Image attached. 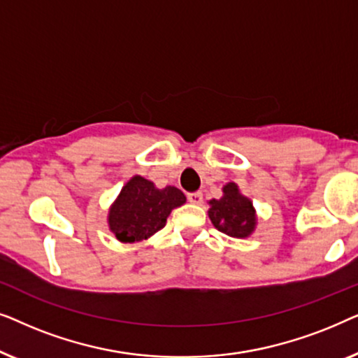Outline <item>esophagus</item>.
<instances>
[{
  "label": "esophagus",
  "instance_id": "obj_1",
  "mask_svg": "<svg viewBox=\"0 0 358 358\" xmlns=\"http://www.w3.org/2000/svg\"><path fill=\"white\" fill-rule=\"evenodd\" d=\"M187 199H189L190 203L200 205V203L203 202V194L202 192H192V194L187 195Z\"/></svg>",
  "mask_w": 358,
  "mask_h": 358
}]
</instances>
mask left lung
<instances>
[{
  "label": "left lung",
  "instance_id": "left-lung-1",
  "mask_svg": "<svg viewBox=\"0 0 358 358\" xmlns=\"http://www.w3.org/2000/svg\"><path fill=\"white\" fill-rule=\"evenodd\" d=\"M220 199L208 202V217L213 227L231 238H249L257 227V215L252 200L241 194L236 182H228Z\"/></svg>",
  "mask_w": 358,
  "mask_h": 358
}]
</instances>
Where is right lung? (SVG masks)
<instances>
[{
	"label": "right lung",
	"instance_id": "right-lung-1",
	"mask_svg": "<svg viewBox=\"0 0 358 358\" xmlns=\"http://www.w3.org/2000/svg\"><path fill=\"white\" fill-rule=\"evenodd\" d=\"M184 203L185 195L178 187L158 189L136 174L110 205L107 224L120 243H140L163 229L171 212Z\"/></svg>",
	"mask_w": 358,
	"mask_h": 358
}]
</instances>
